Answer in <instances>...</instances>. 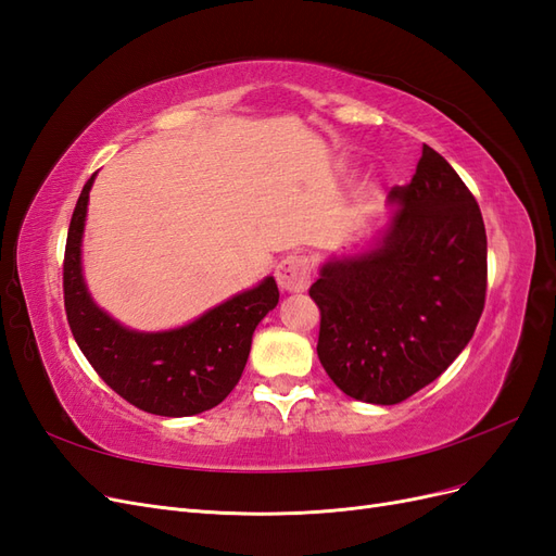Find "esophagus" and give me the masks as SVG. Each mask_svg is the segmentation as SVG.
<instances>
[{
  "label": "esophagus",
  "mask_w": 556,
  "mask_h": 556,
  "mask_svg": "<svg viewBox=\"0 0 556 556\" xmlns=\"http://www.w3.org/2000/svg\"><path fill=\"white\" fill-rule=\"evenodd\" d=\"M276 280L282 292H301L311 280V266L299 255L282 257L276 266Z\"/></svg>",
  "instance_id": "1"
}]
</instances>
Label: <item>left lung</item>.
Masks as SVG:
<instances>
[{
	"label": "left lung",
	"mask_w": 556,
	"mask_h": 556,
	"mask_svg": "<svg viewBox=\"0 0 556 556\" xmlns=\"http://www.w3.org/2000/svg\"><path fill=\"white\" fill-rule=\"evenodd\" d=\"M387 201L394 211L376 243L331 255L308 290L325 371L378 406L406 401L459 357L486 290L482 213L443 155L425 146L413 180Z\"/></svg>",
	"instance_id": "1"
}]
</instances>
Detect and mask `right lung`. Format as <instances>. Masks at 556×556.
I'll list each match as a JSON object with an SVG mask.
<instances>
[{"label": "right lung", "instance_id": "obj_1", "mask_svg": "<svg viewBox=\"0 0 556 556\" xmlns=\"http://www.w3.org/2000/svg\"><path fill=\"white\" fill-rule=\"evenodd\" d=\"M94 176L76 201L64 250V308L80 352L113 392L146 413L188 417L215 408L241 380L252 333L278 304L274 276L176 329L121 325L94 304L83 278L80 248Z\"/></svg>", "mask_w": 556, "mask_h": 556}]
</instances>
